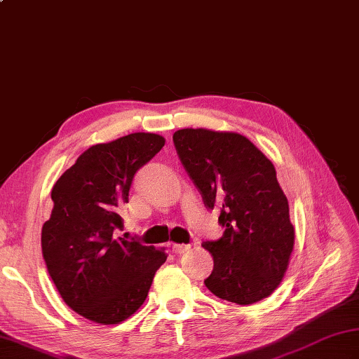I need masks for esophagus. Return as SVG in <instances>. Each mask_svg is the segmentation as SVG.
<instances>
[{"mask_svg":"<svg viewBox=\"0 0 359 359\" xmlns=\"http://www.w3.org/2000/svg\"><path fill=\"white\" fill-rule=\"evenodd\" d=\"M191 248L189 245H185V243H174L172 245V253L175 255H184L187 253V251Z\"/></svg>","mask_w":359,"mask_h":359,"instance_id":"34e87169","label":"esophagus"}]
</instances>
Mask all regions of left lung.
Here are the masks:
<instances>
[{
	"label": "left lung",
	"instance_id": "left-lung-1",
	"mask_svg": "<svg viewBox=\"0 0 359 359\" xmlns=\"http://www.w3.org/2000/svg\"><path fill=\"white\" fill-rule=\"evenodd\" d=\"M172 142L205 207L220 211L225 228L222 238L202 243L215 261L205 285L239 306L270 296L294 245L288 201L273 163L236 133L187 128L175 131Z\"/></svg>",
	"mask_w": 359,
	"mask_h": 359
}]
</instances>
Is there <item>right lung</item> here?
Returning a JSON list of instances; mask_svg holds the SVG:
<instances>
[{
    "instance_id": "obj_1",
    "label": "right lung",
    "mask_w": 359,
    "mask_h": 359,
    "mask_svg": "<svg viewBox=\"0 0 359 359\" xmlns=\"http://www.w3.org/2000/svg\"><path fill=\"white\" fill-rule=\"evenodd\" d=\"M162 135L134 133L94 144L52 188V215L41 230L46 266L63 301L97 324H118L139 310L162 250L117 238L120 210L135 172L163 148Z\"/></svg>"
}]
</instances>
